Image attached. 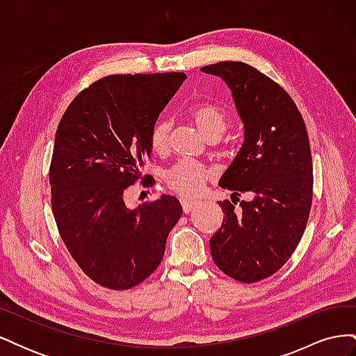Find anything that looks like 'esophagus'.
Listing matches in <instances>:
<instances>
[{"label":"esophagus","instance_id":"34e87169","mask_svg":"<svg viewBox=\"0 0 356 356\" xmlns=\"http://www.w3.org/2000/svg\"><path fill=\"white\" fill-rule=\"evenodd\" d=\"M196 202L193 200H187V199H181V207H182V211H184V213H188L191 212V209L196 207Z\"/></svg>","mask_w":356,"mask_h":356}]
</instances>
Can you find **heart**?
I'll return each instance as SVG.
<instances>
[{"mask_svg":"<svg viewBox=\"0 0 356 356\" xmlns=\"http://www.w3.org/2000/svg\"><path fill=\"white\" fill-rule=\"evenodd\" d=\"M197 129L208 139H217L225 129L224 113L211 104L196 106L191 113ZM170 131L169 120H159L149 132V145L154 153H163L168 148V138ZM211 178V172L195 161L182 160L165 172V181L174 191L182 196H195L203 188L204 182Z\"/></svg>","mask_w":356,"mask_h":356,"instance_id":"1","label":"heart"}]
</instances>
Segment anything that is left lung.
Instances as JSON below:
<instances>
[{"instance_id": "1", "label": "left lung", "mask_w": 356, "mask_h": 356, "mask_svg": "<svg viewBox=\"0 0 356 356\" xmlns=\"http://www.w3.org/2000/svg\"><path fill=\"white\" fill-rule=\"evenodd\" d=\"M202 72L229 86L243 124V143L220 179L234 200L218 202L221 229L209 239L213 263L241 282L272 276L294 252L306 229L314 187L306 126L294 101L273 80L243 62H218ZM239 200V199H238Z\"/></svg>"}]
</instances>
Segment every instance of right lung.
Returning a JSON list of instances; mask_svg holds the SVG:
<instances>
[{
  "label": "right lung",
  "instance_id": "obj_1",
  "mask_svg": "<svg viewBox=\"0 0 356 356\" xmlns=\"http://www.w3.org/2000/svg\"><path fill=\"white\" fill-rule=\"evenodd\" d=\"M186 79L184 72L108 75L60 118L49 174L53 215L74 260L105 288L145 281L182 215L174 196L129 209L123 193L149 159L152 127Z\"/></svg>",
  "mask_w": 356,
  "mask_h": 356
}]
</instances>
